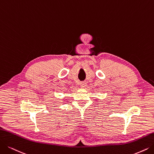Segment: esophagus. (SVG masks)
Masks as SVG:
<instances>
[{"instance_id":"obj_1","label":"esophagus","mask_w":154,"mask_h":154,"mask_svg":"<svg viewBox=\"0 0 154 154\" xmlns=\"http://www.w3.org/2000/svg\"><path fill=\"white\" fill-rule=\"evenodd\" d=\"M80 86H81V87L84 88V87H86V86H87V83H86L85 82H82V83H81Z\"/></svg>"}]
</instances>
